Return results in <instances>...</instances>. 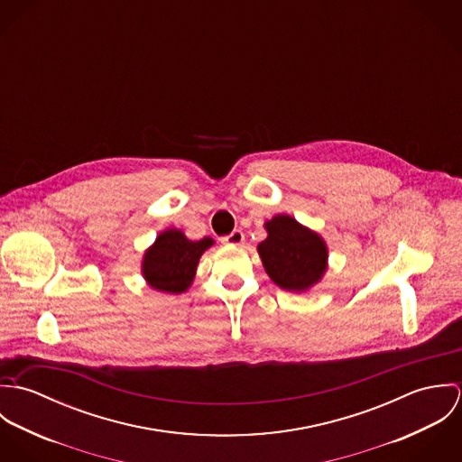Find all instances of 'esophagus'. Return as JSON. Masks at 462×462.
<instances>
[{
    "mask_svg": "<svg viewBox=\"0 0 462 462\" xmlns=\"http://www.w3.org/2000/svg\"><path fill=\"white\" fill-rule=\"evenodd\" d=\"M244 240H245L244 233L240 229H235L231 235L222 238V244H226V245H240V244H244Z\"/></svg>",
    "mask_w": 462,
    "mask_h": 462,
    "instance_id": "obj_1",
    "label": "esophagus"
}]
</instances>
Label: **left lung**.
<instances>
[{"instance_id": "8db88e82", "label": "left lung", "mask_w": 462, "mask_h": 462, "mask_svg": "<svg viewBox=\"0 0 462 462\" xmlns=\"http://www.w3.org/2000/svg\"><path fill=\"white\" fill-rule=\"evenodd\" d=\"M268 236L258 245L268 277L282 290L306 291L328 270L324 238L290 215H275L264 224Z\"/></svg>"}]
</instances>
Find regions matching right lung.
<instances>
[{
	"label": "right lung",
	"mask_w": 462,
	"mask_h": 462,
	"mask_svg": "<svg viewBox=\"0 0 462 462\" xmlns=\"http://www.w3.org/2000/svg\"><path fill=\"white\" fill-rule=\"evenodd\" d=\"M211 245L209 236L192 242L180 229H165L143 254V279L158 291L183 293L196 277L202 253Z\"/></svg>",
	"instance_id": "1"
}]
</instances>
